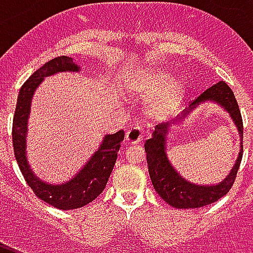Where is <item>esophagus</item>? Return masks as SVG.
<instances>
[{
	"instance_id": "esophagus-1",
	"label": "esophagus",
	"mask_w": 253,
	"mask_h": 253,
	"mask_svg": "<svg viewBox=\"0 0 253 253\" xmlns=\"http://www.w3.org/2000/svg\"><path fill=\"white\" fill-rule=\"evenodd\" d=\"M143 130L141 127H131L128 128L126 132V141L128 143H138L142 141L143 138Z\"/></svg>"
}]
</instances>
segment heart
<instances>
[{
    "mask_svg": "<svg viewBox=\"0 0 253 253\" xmlns=\"http://www.w3.org/2000/svg\"><path fill=\"white\" fill-rule=\"evenodd\" d=\"M123 89L132 99H149L146 114L150 119L161 121L173 114L181 104L187 92L186 84L173 80L165 69L143 67L130 73L125 80Z\"/></svg>",
    "mask_w": 253,
    "mask_h": 253,
    "instance_id": "heart-1",
    "label": "heart"
}]
</instances>
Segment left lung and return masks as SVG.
<instances>
[{
	"mask_svg": "<svg viewBox=\"0 0 253 253\" xmlns=\"http://www.w3.org/2000/svg\"><path fill=\"white\" fill-rule=\"evenodd\" d=\"M206 101L215 102L228 112L239 131L240 152L234 168L222 182L205 186L186 181L173 168L166 156V139H168L166 135L169 133L172 126H180L181 122L190 113L191 110ZM145 152H146L149 175H150L152 184L154 190L157 191V194L169 206L176 207V209H196V207H203L214 203L219 198L226 195L236 180L240 163L243 159V119H241L239 104L236 101L232 89L223 81L214 84L212 86L206 89L198 99L191 103L190 107L181 115L177 116L173 121L156 126L152 138L146 139L145 142Z\"/></svg>",
	"mask_w": 253,
	"mask_h": 253,
	"instance_id": "8db88e82",
	"label": "left lung"
}]
</instances>
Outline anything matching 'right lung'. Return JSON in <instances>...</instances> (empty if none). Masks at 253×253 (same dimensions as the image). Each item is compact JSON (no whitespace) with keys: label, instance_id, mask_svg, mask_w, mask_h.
I'll list each match as a JSON object with an SVG mask.
<instances>
[{"label":"right lung","instance_id":"1","mask_svg":"<svg viewBox=\"0 0 253 253\" xmlns=\"http://www.w3.org/2000/svg\"><path fill=\"white\" fill-rule=\"evenodd\" d=\"M65 72L78 73L80 66L73 61V58L63 55L44 63L25 81L17 97L12 127V139L16 161L25 181L35 192V195L59 210H73L88 205L103 192L118 159L121 142L125 139V131L119 130L115 134L104 135L97 150L89 157L83 168L72 179L62 184L47 183L39 179L30 167L27 159V132L31 103L35 90L44 78Z\"/></svg>","mask_w":253,"mask_h":253}]
</instances>
